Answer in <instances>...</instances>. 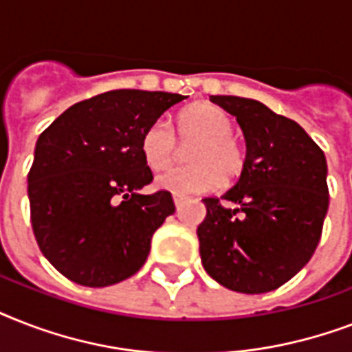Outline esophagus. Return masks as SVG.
I'll return each mask as SVG.
<instances>
[{"label": "esophagus", "mask_w": 352, "mask_h": 352, "mask_svg": "<svg viewBox=\"0 0 352 352\" xmlns=\"http://www.w3.org/2000/svg\"><path fill=\"white\" fill-rule=\"evenodd\" d=\"M184 201H186V197H184V195H173V203H175L177 208H181L182 204H184Z\"/></svg>", "instance_id": "1"}]
</instances>
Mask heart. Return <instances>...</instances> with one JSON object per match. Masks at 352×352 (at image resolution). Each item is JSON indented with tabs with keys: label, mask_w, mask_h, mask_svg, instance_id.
<instances>
[{
	"label": "heart",
	"mask_w": 352,
	"mask_h": 352,
	"mask_svg": "<svg viewBox=\"0 0 352 352\" xmlns=\"http://www.w3.org/2000/svg\"><path fill=\"white\" fill-rule=\"evenodd\" d=\"M230 115L214 104L186 107L177 118V135L188 149L190 166L175 168L157 179L159 188L173 195L206 193L221 186L223 179L234 181L245 170V151L232 137ZM140 151L149 170L162 171L179 155L173 126L166 118L149 124L140 138Z\"/></svg>",
	"instance_id": "b5f03b06"
}]
</instances>
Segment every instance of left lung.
Returning <instances> with one entry per match:
<instances>
[{
  "mask_svg": "<svg viewBox=\"0 0 352 352\" xmlns=\"http://www.w3.org/2000/svg\"><path fill=\"white\" fill-rule=\"evenodd\" d=\"M237 118L245 170L223 197H204V270L226 289L263 294L294 278L316 250L329 210L327 160L298 122L241 96H210Z\"/></svg>",
  "mask_w": 352,
  "mask_h": 352,
  "instance_id": "1",
  "label": "left lung"
}]
</instances>
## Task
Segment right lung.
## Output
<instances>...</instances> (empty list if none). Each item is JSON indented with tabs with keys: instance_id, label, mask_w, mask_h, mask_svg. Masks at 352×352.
I'll use <instances>...</instances> for the list:
<instances>
[{
	"instance_id": "right-lung-1",
	"label": "right lung",
	"mask_w": 352,
	"mask_h": 352,
	"mask_svg": "<svg viewBox=\"0 0 352 352\" xmlns=\"http://www.w3.org/2000/svg\"><path fill=\"white\" fill-rule=\"evenodd\" d=\"M186 96L117 89L82 100L41 133L29 171L32 232L58 272L84 287L138 272L155 230L175 212L171 193H138L153 181L144 129Z\"/></svg>"
}]
</instances>
